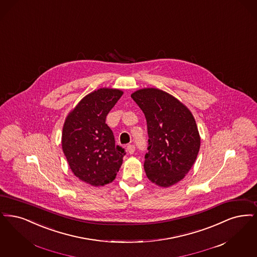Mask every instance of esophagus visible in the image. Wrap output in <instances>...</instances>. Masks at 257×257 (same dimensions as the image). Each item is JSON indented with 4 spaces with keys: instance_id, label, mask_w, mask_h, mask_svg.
I'll use <instances>...</instances> for the list:
<instances>
[{
    "instance_id": "34e87169",
    "label": "esophagus",
    "mask_w": 257,
    "mask_h": 257,
    "mask_svg": "<svg viewBox=\"0 0 257 257\" xmlns=\"http://www.w3.org/2000/svg\"><path fill=\"white\" fill-rule=\"evenodd\" d=\"M126 152L130 154V155H133L134 152H135V147L134 145H128L126 147Z\"/></svg>"
}]
</instances>
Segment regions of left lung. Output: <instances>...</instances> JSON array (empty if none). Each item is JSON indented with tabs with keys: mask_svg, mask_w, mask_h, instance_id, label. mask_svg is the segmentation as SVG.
I'll return each instance as SVG.
<instances>
[{
	"mask_svg": "<svg viewBox=\"0 0 257 257\" xmlns=\"http://www.w3.org/2000/svg\"><path fill=\"white\" fill-rule=\"evenodd\" d=\"M132 98L147 120L146 175L158 186L170 187L184 179L198 157L201 136L195 118L184 103L163 90L142 88Z\"/></svg>",
	"mask_w": 257,
	"mask_h": 257,
	"instance_id": "1",
	"label": "left lung"
}]
</instances>
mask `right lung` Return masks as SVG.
Returning <instances> with one entry per match:
<instances>
[{
  "label": "right lung",
  "instance_id": "right-lung-1",
  "mask_svg": "<svg viewBox=\"0 0 257 257\" xmlns=\"http://www.w3.org/2000/svg\"><path fill=\"white\" fill-rule=\"evenodd\" d=\"M123 92L103 87L83 97L69 112L61 146L74 175L92 186L112 182L123 163L124 151L115 146L105 118Z\"/></svg>",
  "mask_w": 257,
  "mask_h": 257
}]
</instances>
